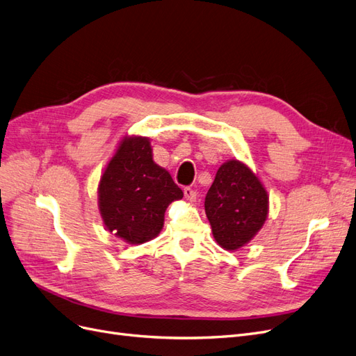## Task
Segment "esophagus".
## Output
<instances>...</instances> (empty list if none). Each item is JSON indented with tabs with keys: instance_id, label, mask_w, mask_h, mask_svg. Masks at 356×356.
<instances>
[{
	"instance_id": "esophagus-1",
	"label": "esophagus",
	"mask_w": 356,
	"mask_h": 356,
	"mask_svg": "<svg viewBox=\"0 0 356 356\" xmlns=\"http://www.w3.org/2000/svg\"><path fill=\"white\" fill-rule=\"evenodd\" d=\"M183 193H185V198H186L189 202H195V200H196V192H195L192 188H185V189H183Z\"/></svg>"
}]
</instances>
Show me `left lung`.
Listing matches in <instances>:
<instances>
[{"instance_id": "left-lung-1", "label": "left lung", "mask_w": 356, "mask_h": 356, "mask_svg": "<svg viewBox=\"0 0 356 356\" xmlns=\"http://www.w3.org/2000/svg\"><path fill=\"white\" fill-rule=\"evenodd\" d=\"M205 214L216 242L238 251L266 225L268 193L254 171L234 158L217 170L205 196Z\"/></svg>"}]
</instances>
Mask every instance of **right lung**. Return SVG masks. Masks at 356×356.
I'll return each mask as SVG.
<instances>
[{
	"label": "right lung",
	"instance_id": "right-lung-1",
	"mask_svg": "<svg viewBox=\"0 0 356 356\" xmlns=\"http://www.w3.org/2000/svg\"><path fill=\"white\" fill-rule=\"evenodd\" d=\"M183 198L170 173L152 160L151 140L124 136L105 167L98 185L104 226L130 245L160 234L167 207Z\"/></svg>",
	"mask_w": 356,
	"mask_h": 356
}]
</instances>
